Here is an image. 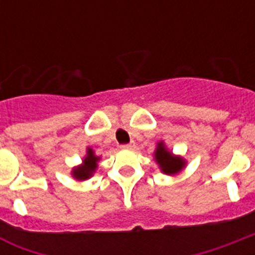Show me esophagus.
I'll list each match as a JSON object with an SVG mask.
<instances>
[{"label": "esophagus", "instance_id": "esophagus-1", "mask_svg": "<svg viewBox=\"0 0 255 255\" xmlns=\"http://www.w3.org/2000/svg\"><path fill=\"white\" fill-rule=\"evenodd\" d=\"M122 149H133L135 148V143H129V144H123V145H120Z\"/></svg>", "mask_w": 255, "mask_h": 255}]
</instances>
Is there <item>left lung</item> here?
I'll use <instances>...</instances> for the list:
<instances>
[{"mask_svg":"<svg viewBox=\"0 0 255 255\" xmlns=\"http://www.w3.org/2000/svg\"><path fill=\"white\" fill-rule=\"evenodd\" d=\"M153 159H155L156 164L159 165L160 170L168 176H174V174L180 173L186 165V160L182 156L174 155L173 152L169 151L164 141H159L156 144Z\"/></svg>","mask_w":255,"mask_h":255,"instance_id":"1","label":"left lung"}]
</instances>
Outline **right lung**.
<instances>
[{
  "label": "right lung",
  "mask_w": 255,
  "mask_h": 255,
  "mask_svg": "<svg viewBox=\"0 0 255 255\" xmlns=\"http://www.w3.org/2000/svg\"><path fill=\"white\" fill-rule=\"evenodd\" d=\"M100 161L99 156L95 155V152L91 147H87L86 149V156L82 160L81 165L74 167L71 170V176L78 181H85L92 177V174L95 173L96 168H98V163Z\"/></svg>",
  "instance_id": "add662e5"
}]
</instances>
